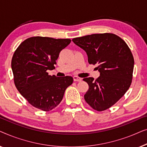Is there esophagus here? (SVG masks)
I'll use <instances>...</instances> for the list:
<instances>
[{
    "instance_id": "esophagus-1",
    "label": "esophagus",
    "mask_w": 147,
    "mask_h": 147,
    "mask_svg": "<svg viewBox=\"0 0 147 147\" xmlns=\"http://www.w3.org/2000/svg\"><path fill=\"white\" fill-rule=\"evenodd\" d=\"M74 80L75 82H81L82 78L78 77V76H74Z\"/></svg>"
}]
</instances>
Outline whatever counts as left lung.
Instances as JSON below:
<instances>
[{
  "mask_svg": "<svg viewBox=\"0 0 147 147\" xmlns=\"http://www.w3.org/2000/svg\"><path fill=\"white\" fill-rule=\"evenodd\" d=\"M72 41L86 52L90 64H98L100 76L84 79L88 84L84 99L97 111L116 103L129 88L132 79L134 58L123 39L112 33L92 34L74 38Z\"/></svg>",
  "mask_w": 147,
  "mask_h": 147,
  "instance_id": "left-lung-1",
  "label": "left lung"
}]
</instances>
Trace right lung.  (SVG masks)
Wrapping results in <instances>:
<instances>
[{
  "mask_svg": "<svg viewBox=\"0 0 147 147\" xmlns=\"http://www.w3.org/2000/svg\"><path fill=\"white\" fill-rule=\"evenodd\" d=\"M70 42L69 39L33 37L22 42L14 53L11 67L15 86L34 107L46 112L53 110L73 83L71 76L59 78L47 72L55 68L60 51Z\"/></svg>",
  "mask_w": 147,
  "mask_h": 147,
  "instance_id": "add662e5",
  "label": "right lung"
}]
</instances>
